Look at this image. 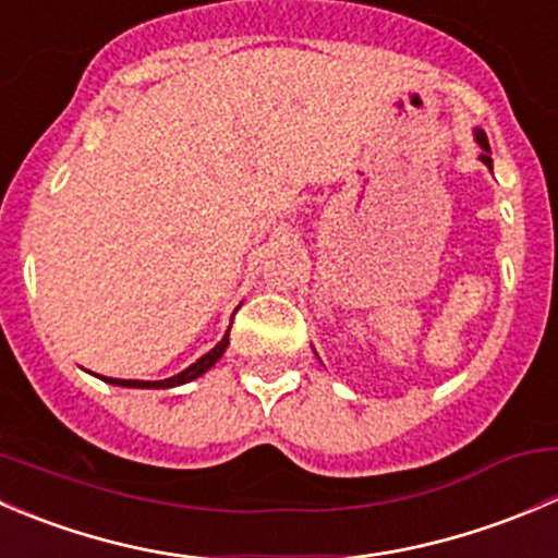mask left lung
Wrapping results in <instances>:
<instances>
[{
	"mask_svg": "<svg viewBox=\"0 0 558 558\" xmlns=\"http://www.w3.org/2000/svg\"><path fill=\"white\" fill-rule=\"evenodd\" d=\"M475 143L481 145V150H483L481 161L488 167V170H492V165H494V161H492V148H488V137H486V132H483V129H475Z\"/></svg>",
	"mask_w": 558,
	"mask_h": 558,
	"instance_id": "obj_1",
	"label": "left lung"
}]
</instances>
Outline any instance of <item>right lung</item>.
<instances>
[{
	"label": "right lung",
	"mask_w": 558,
	"mask_h": 558,
	"mask_svg": "<svg viewBox=\"0 0 558 558\" xmlns=\"http://www.w3.org/2000/svg\"><path fill=\"white\" fill-rule=\"evenodd\" d=\"M227 348H229V331L221 337V340H218L216 348H210V351H207L205 356L196 359V362L191 364V367H185L183 373L172 375V378H165V380H121V378H102V375H99V378H102L105 384L123 386V388H174V386L191 384V380H196V378H199V375H205L207 369H210L213 364H216L218 359L223 356V351H227Z\"/></svg>",
	"instance_id": "1"
}]
</instances>
